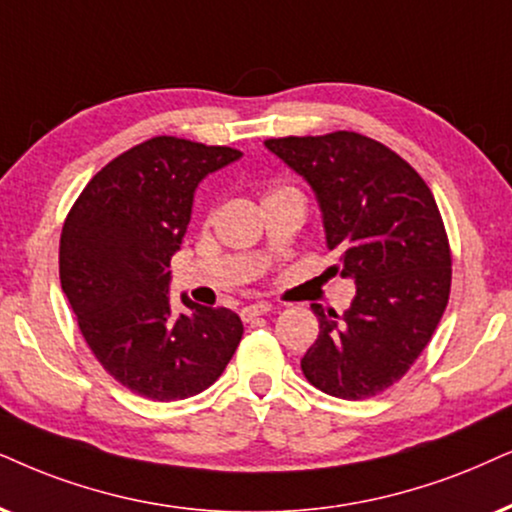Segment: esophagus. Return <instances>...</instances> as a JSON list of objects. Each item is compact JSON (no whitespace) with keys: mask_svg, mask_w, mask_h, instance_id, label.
I'll use <instances>...</instances> for the list:
<instances>
[{"mask_svg":"<svg viewBox=\"0 0 512 512\" xmlns=\"http://www.w3.org/2000/svg\"><path fill=\"white\" fill-rule=\"evenodd\" d=\"M269 304L267 302H255V304H245V307L241 309V319L248 323L252 319H257V316H264L269 312Z\"/></svg>","mask_w":512,"mask_h":512,"instance_id":"esophagus-1","label":"esophagus"}]
</instances>
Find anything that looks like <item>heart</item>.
I'll use <instances>...</instances> for the list:
<instances>
[{"label": "heart", "mask_w": 512, "mask_h": 512, "mask_svg": "<svg viewBox=\"0 0 512 512\" xmlns=\"http://www.w3.org/2000/svg\"><path fill=\"white\" fill-rule=\"evenodd\" d=\"M276 191H283V189H276ZM271 193H274V191H271Z\"/></svg>", "instance_id": "1"}]
</instances>
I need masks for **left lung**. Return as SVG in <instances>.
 Wrapping results in <instances>:
<instances>
[{
	"label": "left lung",
	"mask_w": 512,
	"mask_h": 512,
	"mask_svg": "<svg viewBox=\"0 0 512 512\" xmlns=\"http://www.w3.org/2000/svg\"><path fill=\"white\" fill-rule=\"evenodd\" d=\"M264 146L312 186L335 271L357 295L342 316L312 304L319 338L302 373L321 392L368 399L420 357L451 290L446 229L423 177L397 153L357 132L267 139Z\"/></svg>",
	"instance_id": "8db88e82"
}]
</instances>
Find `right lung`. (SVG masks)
<instances>
[{"mask_svg": "<svg viewBox=\"0 0 512 512\" xmlns=\"http://www.w3.org/2000/svg\"><path fill=\"white\" fill-rule=\"evenodd\" d=\"M241 151L153 137L96 172L61 231L58 274L99 364L139 397L177 401L208 390L234 357L243 323L181 295L170 309V260L198 184Z\"/></svg>", "mask_w": 512, "mask_h": 512, "instance_id": "right-lung-1", "label": "right lung"}]
</instances>
